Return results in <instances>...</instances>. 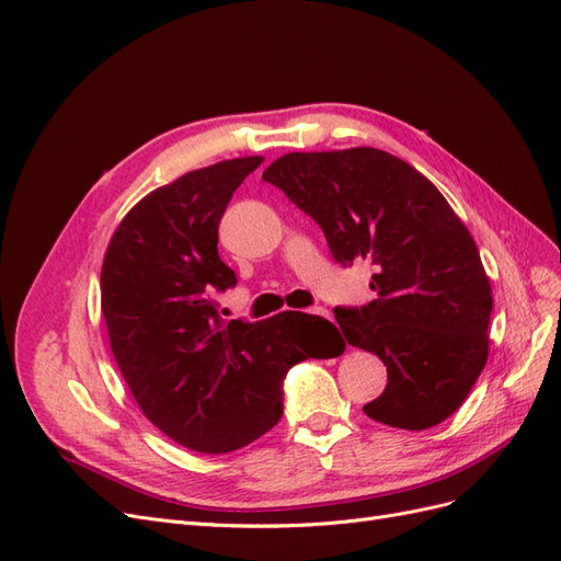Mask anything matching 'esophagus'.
Wrapping results in <instances>:
<instances>
[{
	"mask_svg": "<svg viewBox=\"0 0 561 561\" xmlns=\"http://www.w3.org/2000/svg\"><path fill=\"white\" fill-rule=\"evenodd\" d=\"M309 313L320 316V318H328V320L332 318V316H330V311H328V309H322V307H313V309H309Z\"/></svg>",
	"mask_w": 561,
	"mask_h": 561,
	"instance_id": "obj_1",
	"label": "esophagus"
}]
</instances>
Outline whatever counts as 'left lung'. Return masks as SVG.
Segmentation results:
<instances>
[{
	"label": "left lung",
	"instance_id": "left-lung-1",
	"mask_svg": "<svg viewBox=\"0 0 561 561\" xmlns=\"http://www.w3.org/2000/svg\"><path fill=\"white\" fill-rule=\"evenodd\" d=\"M262 180L313 219L339 264L375 271L377 299L334 309L346 342L388 371L363 412L404 431L451 416L486 365L494 301L478 245L437 186L371 147L295 151Z\"/></svg>",
	"mask_w": 561,
	"mask_h": 561
}]
</instances>
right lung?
Instances as JSON below:
<instances>
[{
  "label": "right lung",
  "mask_w": 561,
  "mask_h": 561,
  "mask_svg": "<svg viewBox=\"0 0 561 561\" xmlns=\"http://www.w3.org/2000/svg\"><path fill=\"white\" fill-rule=\"evenodd\" d=\"M262 157L192 171L145 196L114 231L103 316L118 369L145 416L201 454L245 447L283 416V381L297 363L344 351L330 320L285 311L225 320L213 301L236 283L217 229Z\"/></svg>",
  "instance_id": "right-lung-1"
}]
</instances>
